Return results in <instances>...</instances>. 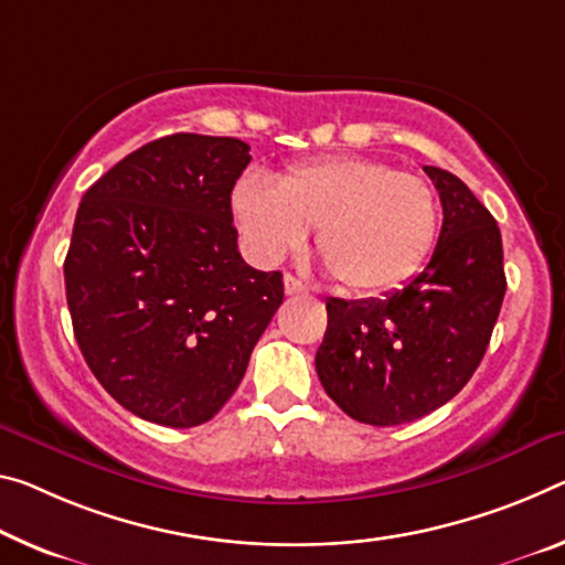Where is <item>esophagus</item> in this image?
Returning a JSON list of instances; mask_svg holds the SVG:
<instances>
[{"mask_svg":"<svg viewBox=\"0 0 565 565\" xmlns=\"http://www.w3.org/2000/svg\"><path fill=\"white\" fill-rule=\"evenodd\" d=\"M284 291H286V297H303V294H309V286L299 281L297 276L286 274L284 276Z\"/></svg>","mask_w":565,"mask_h":565,"instance_id":"esophagus-1","label":"esophagus"}]
</instances>
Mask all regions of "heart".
Returning <instances> with one entry per match:
<instances>
[{
	"instance_id": "1",
	"label": "heart",
	"mask_w": 565,
	"mask_h": 565,
	"mask_svg": "<svg viewBox=\"0 0 565 565\" xmlns=\"http://www.w3.org/2000/svg\"><path fill=\"white\" fill-rule=\"evenodd\" d=\"M231 209L248 254L281 262L317 228L329 271L354 294L392 291L419 271L437 238L433 185L384 160L317 158L286 168L276 188L241 178Z\"/></svg>"
}]
</instances>
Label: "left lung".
I'll list each match as a JSON object with an SVG mask.
<instances>
[{"label": "left lung", "instance_id": "left-lung-1", "mask_svg": "<svg viewBox=\"0 0 565 565\" xmlns=\"http://www.w3.org/2000/svg\"><path fill=\"white\" fill-rule=\"evenodd\" d=\"M443 203L429 264L382 299H327L317 374L349 417L392 427L443 407L486 354L505 297L503 241L458 175L425 166Z\"/></svg>", "mask_w": 565, "mask_h": 565}]
</instances>
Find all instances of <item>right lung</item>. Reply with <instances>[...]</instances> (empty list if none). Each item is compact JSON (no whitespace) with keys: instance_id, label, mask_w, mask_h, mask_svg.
I'll return each mask as SVG.
<instances>
[{"instance_id":"1","label":"right lung","mask_w":565,"mask_h":565,"mask_svg":"<svg viewBox=\"0 0 565 565\" xmlns=\"http://www.w3.org/2000/svg\"><path fill=\"white\" fill-rule=\"evenodd\" d=\"M238 138L175 132L132 150L79 203L65 258L75 339L97 382L148 423H209L284 301L238 254Z\"/></svg>"}]
</instances>
